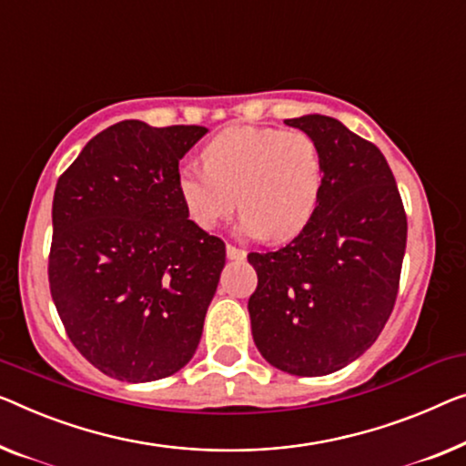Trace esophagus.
I'll use <instances>...</instances> for the list:
<instances>
[{
  "mask_svg": "<svg viewBox=\"0 0 466 466\" xmlns=\"http://www.w3.org/2000/svg\"><path fill=\"white\" fill-rule=\"evenodd\" d=\"M226 253H228V259H236V261H242L247 257L245 248H238V247H234V245H228L226 247Z\"/></svg>",
  "mask_w": 466,
  "mask_h": 466,
  "instance_id": "obj_1",
  "label": "esophagus"
}]
</instances>
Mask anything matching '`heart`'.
<instances>
[{"label":"heart","instance_id":"1","mask_svg":"<svg viewBox=\"0 0 466 466\" xmlns=\"http://www.w3.org/2000/svg\"><path fill=\"white\" fill-rule=\"evenodd\" d=\"M205 169L184 167L177 194L188 218L213 230L238 200L240 232L289 240L309 224L322 194L318 144L301 129L230 127L205 146Z\"/></svg>","mask_w":466,"mask_h":466}]
</instances>
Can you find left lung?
<instances>
[{
  "instance_id": "1",
  "label": "left lung",
  "mask_w": 466,
  "mask_h": 466,
  "mask_svg": "<svg viewBox=\"0 0 466 466\" xmlns=\"http://www.w3.org/2000/svg\"><path fill=\"white\" fill-rule=\"evenodd\" d=\"M314 137L322 194L287 247L248 253L257 350L278 370L322 377L370 347L400 289L408 221L398 184L372 142L324 115L284 121Z\"/></svg>"
}]
</instances>
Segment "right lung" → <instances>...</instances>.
<instances>
[{
	"label": "right lung",
	"instance_id": "right-lung-1",
	"mask_svg": "<svg viewBox=\"0 0 466 466\" xmlns=\"http://www.w3.org/2000/svg\"><path fill=\"white\" fill-rule=\"evenodd\" d=\"M207 127L129 119L92 137L62 173L47 278L71 343L108 377H171L197 351L226 245L177 194L179 158Z\"/></svg>",
	"mask_w": 466,
	"mask_h": 466
}]
</instances>
